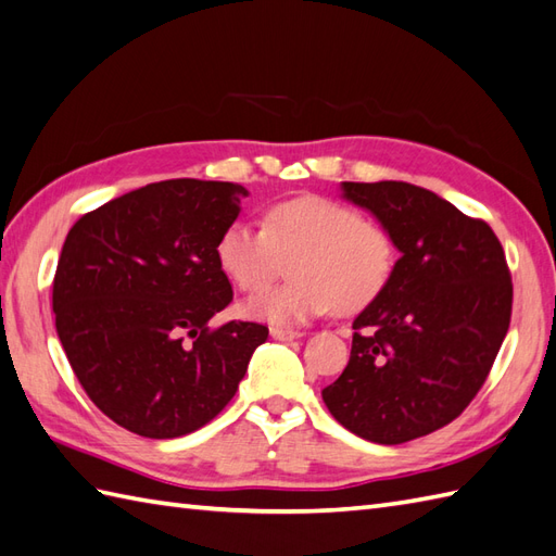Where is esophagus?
I'll return each instance as SVG.
<instances>
[{"mask_svg": "<svg viewBox=\"0 0 556 556\" xmlns=\"http://www.w3.org/2000/svg\"><path fill=\"white\" fill-rule=\"evenodd\" d=\"M270 337H274V340H278V342H288V340H296L300 332L286 330V328H270Z\"/></svg>", "mask_w": 556, "mask_h": 556, "instance_id": "34e87169", "label": "esophagus"}]
</instances>
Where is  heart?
<instances>
[{"label": "heart", "instance_id": "b5f03b06", "mask_svg": "<svg viewBox=\"0 0 556 556\" xmlns=\"http://www.w3.org/2000/svg\"><path fill=\"white\" fill-rule=\"evenodd\" d=\"M290 255L293 278L265 291ZM216 262L242 292L265 291L248 302L252 318L302 325L332 306L351 314L372 304L394 276L396 242L387 226L346 202L302 195L268 207L262 226H228Z\"/></svg>", "mask_w": 556, "mask_h": 556}]
</instances>
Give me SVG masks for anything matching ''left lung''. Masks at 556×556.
<instances>
[{"label":"left lung","instance_id":"left-lung-1","mask_svg":"<svg viewBox=\"0 0 556 556\" xmlns=\"http://www.w3.org/2000/svg\"><path fill=\"white\" fill-rule=\"evenodd\" d=\"M342 188L389 228L401 260L354 320L349 365L323 401L356 437L396 445L451 425L479 394L509 330L511 274L493 228L427 188Z\"/></svg>","mask_w":556,"mask_h":556}]
</instances>
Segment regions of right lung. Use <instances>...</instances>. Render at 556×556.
Instances as JSON below:
<instances>
[{"label": "right lung", "mask_w": 556, "mask_h": 556, "mask_svg": "<svg viewBox=\"0 0 556 556\" xmlns=\"http://www.w3.org/2000/svg\"><path fill=\"white\" fill-rule=\"evenodd\" d=\"M248 191L169 179L79 216L53 276L56 332L93 405L146 439L205 427L236 396L260 323L210 318L233 300L216 242Z\"/></svg>", "instance_id": "right-lung-1"}]
</instances>
